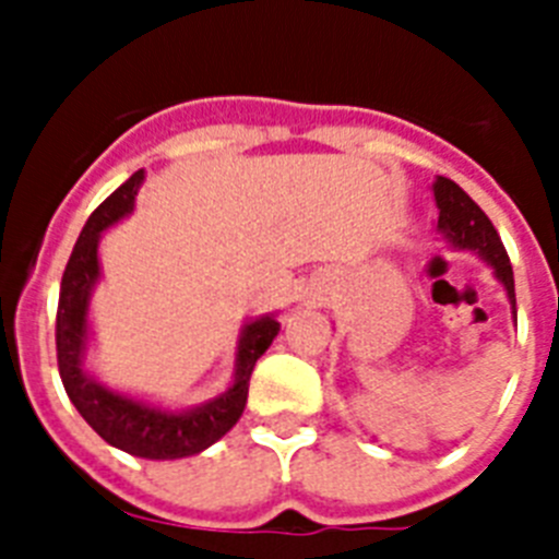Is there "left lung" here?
<instances>
[{
  "label": "left lung",
  "mask_w": 559,
  "mask_h": 559,
  "mask_svg": "<svg viewBox=\"0 0 559 559\" xmlns=\"http://www.w3.org/2000/svg\"><path fill=\"white\" fill-rule=\"evenodd\" d=\"M433 199L439 206V231L451 240L456 249H471L492 265L496 276L507 288L510 302L515 305V276H512L510 254L503 249L492 221L484 215L481 206L456 185V181L439 176L433 181Z\"/></svg>",
  "instance_id": "8db88e82"
}]
</instances>
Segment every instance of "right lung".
Segmentation results:
<instances>
[{"label": "right lung", "mask_w": 559, "mask_h": 559, "mask_svg": "<svg viewBox=\"0 0 559 559\" xmlns=\"http://www.w3.org/2000/svg\"><path fill=\"white\" fill-rule=\"evenodd\" d=\"M142 179H145L142 170L133 173L126 185L117 187L88 215L75 249L69 254L56 316L58 372H61L69 400L75 403L81 417L106 439L108 445L142 459H181L201 453L212 442H218L240 419L246 400H249V378L254 372L257 358L271 347L274 335L280 333V322L271 316H263V319L246 324L240 344H237V369L231 389L212 403L192 408V412L173 414L145 406L140 400L108 392L95 378L83 372L88 294L100 276V263H97L100 231L133 210V195L140 190Z\"/></svg>", "instance_id": "add662e5"}]
</instances>
